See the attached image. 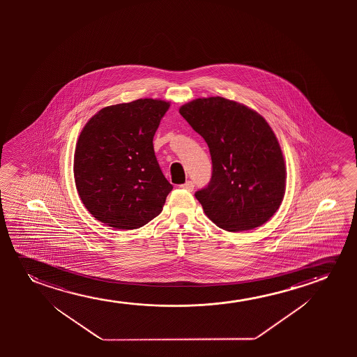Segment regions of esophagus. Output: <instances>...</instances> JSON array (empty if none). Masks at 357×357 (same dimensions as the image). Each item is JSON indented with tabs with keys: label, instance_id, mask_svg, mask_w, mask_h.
Segmentation results:
<instances>
[{
	"label": "esophagus",
	"instance_id": "obj_1",
	"mask_svg": "<svg viewBox=\"0 0 357 357\" xmlns=\"http://www.w3.org/2000/svg\"><path fill=\"white\" fill-rule=\"evenodd\" d=\"M181 189H185V190L188 191H192L194 190V183L192 181H186L185 184H183V185H181Z\"/></svg>",
	"mask_w": 357,
	"mask_h": 357
}]
</instances>
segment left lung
<instances>
[{
	"instance_id": "obj_1",
	"label": "left lung",
	"mask_w": 357,
	"mask_h": 357,
	"mask_svg": "<svg viewBox=\"0 0 357 357\" xmlns=\"http://www.w3.org/2000/svg\"><path fill=\"white\" fill-rule=\"evenodd\" d=\"M179 113L210 149L212 176L195 192L206 215L228 231L266 223L283 201L287 181L283 152L268 123L220 96L196 98Z\"/></svg>"
}]
</instances>
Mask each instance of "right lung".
<instances>
[{"mask_svg": "<svg viewBox=\"0 0 357 357\" xmlns=\"http://www.w3.org/2000/svg\"><path fill=\"white\" fill-rule=\"evenodd\" d=\"M169 102L139 98L100 109L79 135L74 181L86 210L114 229H137L160 215L173 186L153 137Z\"/></svg>", "mask_w": 357, "mask_h": 357, "instance_id": "obj_1", "label": "right lung"}]
</instances>
